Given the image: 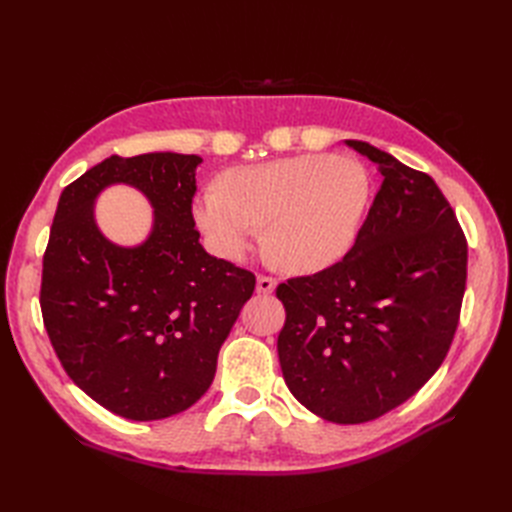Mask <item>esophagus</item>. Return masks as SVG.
<instances>
[{"mask_svg":"<svg viewBox=\"0 0 512 512\" xmlns=\"http://www.w3.org/2000/svg\"><path fill=\"white\" fill-rule=\"evenodd\" d=\"M275 286H277V280H275V277H269V275H258V280H256V290H258V292H262V294H271V292L275 290Z\"/></svg>","mask_w":512,"mask_h":512,"instance_id":"obj_1","label":"esophagus"}]
</instances>
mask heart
Wrapping results in <instances>:
<instances>
[{"label":"heart","mask_w":512,"mask_h":512,"mask_svg":"<svg viewBox=\"0 0 512 512\" xmlns=\"http://www.w3.org/2000/svg\"><path fill=\"white\" fill-rule=\"evenodd\" d=\"M371 198L367 168L350 156L303 153L228 170L200 192L194 222L211 250L243 260L262 237L284 267L299 273L342 260L359 237Z\"/></svg>","instance_id":"obj_1"}]
</instances>
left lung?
<instances>
[{
  "label": "left lung",
  "instance_id": "left-lung-1",
  "mask_svg": "<svg viewBox=\"0 0 512 512\" xmlns=\"http://www.w3.org/2000/svg\"><path fill=\"white\" fill-rule=\"evenodd\" d=\"M384 181L344 260L277 286L290 393L324 421L367 423L436 374L459 324L468 243L429 175L346 141Z\"/></svg>",
  "mask_w": 512,
  "mask_h": 512
}]
</instances>
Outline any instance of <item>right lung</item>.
<instances>
[{"instance_id": "add662e5", "label": "right lung", "mask_w": 512, "mask_h": 512, "mask_svg": "<svg viewBox=\"0 0 512 512\" xmlns=\"http://www.w3.org/2000/svg\"><path fill=\"white\" fill-rule=\"evenodd\" d=\"M198 156H111L61 192L42 260L46 333L72 382L130 421H160L194 406L256 277L200 245L194 228ZM126 182L154 207L150 237L108 242L95 198Z\"/></svg>"}]
</instances>
